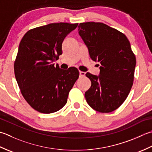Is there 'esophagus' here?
Masks as SVG:
<instances>
[{
	"label": "esophagus",
	"mask_w": 152,
	"mask_h": 152,
	"mask_svg": "<svg viewBox=\"0 0 152 152\" xmlns=\"http://www.w3.org/2000/svg\"><path fill=\"white\" fill-rule=\"evenodd\" d=\"M79 75H80V76H81V77L85 76V72H81V71H80V72H79Z\"/></svg>",
	"instance_id": "obj_1"
}]
</instances>
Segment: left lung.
I'll return each instance as SVG.
<instances>
[{
    "label": "left lung",
    "instance_id": "8db88e82",
    "mask_svg": "<svg viewBox=\"0 0 152 152\" xmlns=\"http://www.w3.org/2000/svg\"><path fill=\"white\" fill-rule=\"evenodd\" d=\"M79 35L90 57L101 64L98 76L86 73L91 86L85 92L88 104L101 113L117 109L129 94L134 80L136 57L124 34L100 22L80 23Z\"/></svg>",
    "mask_w": 152,
    "mask_h": 152
}]
</instances>
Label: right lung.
I'll return each mask as SVG.
<instances>
[{
  "label": "right lung",
  "instance_id": "obj_1",
  "mask_svg": "<svg viewBox=\"0 0 152 152\" xmlns=\"http://www.w3.org/2000/svg\"><path fill=\"white\" fill-rule=\"evenodd\" d=\"M78 23H54L29 30L20 43L14 73L21 94L31 107L42 113H54L67 103L79 78L75 67L54 66L62 54V42Z\"/></svg>",
  "mask_w": 152,
  "mask_h": 152
}]
</instances>
